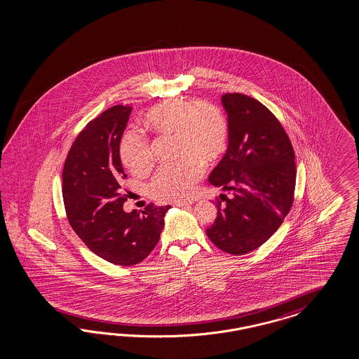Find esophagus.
<instances>
[{
  "mask_svg": "<svg viewBox=\"0 0 359 359\" xmlns=\"http://www.w3.org/2000/svg\"><path fill=\"white\" fill-rule=\"evenodd\" d=\"M195 201L194 200H188V201H176L175 203V205H177V207H185V205H191V204H194Z\"/></svg>",
  "mask_w": 359,
  "mask_h": 359,
  "instance_id": "esophagus-1",
  "label": "esophagus"
}]
</instances>
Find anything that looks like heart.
I'll list each match as a JSON object with an SVG mask.
<instances>
[{"mask_svg":"<svg viewBox=\"0 0 359 359\" xmlns=\"http://www.w3.org/2000/svg\"><path fill=\"white\" fill-rule=\"evenodd\" d=\"M144 123L158 134L176 137V154L184 158L179 163L161 167L149 183V194L161 201L191 197L203 172L198 162L215 163L228 147L226 117L212 104L174 98L152 108ZM118 152L133 174H144L151 168L150 142L137 131L122 135Z\"/></svg>","mask_w":359,"mask_h":359,"instance_id":"obj_1","label":"heart"}]
</instances>
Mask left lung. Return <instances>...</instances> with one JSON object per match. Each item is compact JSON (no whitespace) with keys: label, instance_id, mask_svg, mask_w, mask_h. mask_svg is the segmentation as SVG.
I'll list each match as a JSON object with an SVG mask.
<instances>
[{"label":"left lung","instance_id":"obj_1","mask_svg":"<svg viewBox=\"0 0 359 359\" xmlns=\"http://www.w3.org/2000/svg\"><path fill=\"white\" fill-rule=\"evenodd\" d=\"M228 151L209 182L228 191L217 197V217L207 229L218 249L243 255L258 249L282 225L294 204L296 164L282 123L258 100L226 93Z\"/></svg>","mask_w":359,"mask_h":359}]
</instances>
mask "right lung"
I'll return each instance as SVG.
<instances>
[{"label":"right lung","instance_id":"1","mask_svg":"<svg viewBox=\"0 0 359 359\" xmlns=\"http://www.w3.org/2000/svg\"><path fill=\"white\" fill-rule=\"evenodd\" d=\"M131 107L114 105L89 121L65 158L63 201L71 228L100 258L117 266L143 261L156 246L168 209L152 203L140 213L123 212L128 195L120 141Z\"/></svg>","mask_w":359,"mask_h":359}]
</instances>
